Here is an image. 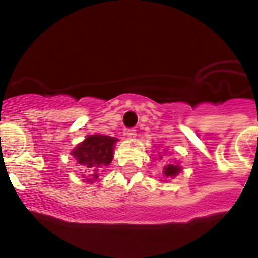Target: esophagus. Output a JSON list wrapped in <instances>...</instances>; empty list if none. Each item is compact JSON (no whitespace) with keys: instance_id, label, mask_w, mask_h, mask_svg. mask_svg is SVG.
<instances>
[{"instance_id":"obj_1","label":"esophagus","mask_w":258,"mask_h":258,"mask_svg":"<svg viewBox=\"0 0 258 258\" xmlns=\"http://www.w3.org/2000/svg\"><path fill=\"white\" fill-rule=\"evenodd\" d=\"M124 136L126 137L127 140H133L134 137H136V131H134V129H127L124 133Z\"/></svg>"}]
</instances>
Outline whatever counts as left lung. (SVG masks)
<instances>
[{"label":"left lung","instance_id":"8db88e82","mask_svg":"<svg viewBox=\"0 0 258 258\" xmlns=\"http://www.w3.org/2000/svg\"><path fill=\"white\" fill-rule=\"evenodd\" d=\"M165 154H166V152H165ZM159 159H163V156H161V155H159ZM181 172H182V166L179 165L178 161L170 160L169 163L164 166V170H163L164 178H165V181H166V179H169V178H174L175 175H178ZM165 181H164V182H165Z\"/></svg>","mask_w":258,"mask_h":258}]
</instances>
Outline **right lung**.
Returning <instances> with one entry per match:
<instances>
[{"instance_id": "right-lung-1", "label": "right lung", "mask_w": 258, "mask_h": 258, "mask_svg": "<svg viewBox=\"0 0 258 258\" xmlns=\"http://www.w3.org/2000/svg\"><path fill=\"white\" fill-rule=\"evenodd\" d=\"M117 138L103 134H92L86 136L83 142L75 147L71 155L75 157L76 164L83 165L84 182L94 183L98 181L101 173L113 159V149Z\"/></svg>"}]
</instances>
